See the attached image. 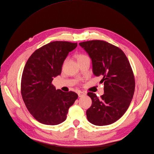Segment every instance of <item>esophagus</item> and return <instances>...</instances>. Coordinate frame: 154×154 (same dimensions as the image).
I'll list each match as a JSON object with an SVG mask.
<instances>
[{"label":"esophagus","instance_id":"34e87169","mask_svg":"<svg viewBox=\"0 0 154 154\" xmlns=\"http://www.w3.org/2000/svg\"><path fill=\"white\" fill-rule=\"evenodd\" d=\"M86 94H87V93L85 92H84V91H79L78 93L79 97H82L83 96L86 95Z\"/></svg>","mask_w":154,"mask_h":154}]
</instances>
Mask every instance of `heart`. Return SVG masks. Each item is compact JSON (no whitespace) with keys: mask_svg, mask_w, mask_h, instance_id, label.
Returning a JSON list of instances; mask_svg holds the SVG:
<instances>
[{"mask_svg":"<svg viewBox=\"0 0 154 154\" xmlns=\"http://www.w3.org/2000/svg\"><path fill=\"white\" fill-rule=\"evenodd\" d=\"M87 58H89L87 55L85 54H79L77 57V59L78 61H80V60H82L84 59H87Z\"/></svg>","mask_w":154,"mask_h":154,"instance_id":"b5f03b06","label":"heart"}]
</instances>
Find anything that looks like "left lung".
Here are the masks:
<instances>
[{"mask_svg": "<svg viewBox=\"0 0 154 154\" xmlns=\"http://www.w3.org/2000/svg\"><path fill=\"white\" fill-rule=\"evenodd\" d=\"M92 60V72L101 76L104 94L98 97L89 92L92 105L87 112L88 122L97 126L110 125L125 113L135 91L134 73L127 57L116 46L103 40H90L79 44Z\"/></svg>", "mask_w": 154, "mask_h": 154, "instance_id": "8db88e82", "label": "left lung"}]
</instances>
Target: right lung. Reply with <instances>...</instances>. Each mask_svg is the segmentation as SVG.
Listing matches in <instances>:
<instances>
[{
  "label": "right lung",
  "instance_id": "1",
  "mask_svg": "<svg viewBox=\"0 0 154 154\" xmlns=\"http://www.w3.org/2000/svg\"><path fill=\"white\" fill-rule=\"evenodd\" d=\"M77 43L55 41L36 49L27 60L21 80L23 101L30 114L41 123L57 125L67 118L76 92L56 90L53 78L60 75L64 60Z\"/></svg>",
  "mask_w": 154,
  "mask_h": 154
}]
</instances>
